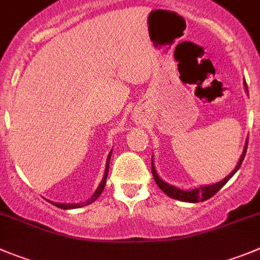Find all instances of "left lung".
<instances>
[{
    "instance_id": "8db88e82",
    "label": "left lung",
    "mask_w": 260,
    "mask_h": 260,
    "mask_svg": "<svg viewBox=\"0 0 260 260\" xmlns=\"http://www.w3.org/2000/svg\"><path fill=\"white\" fill-rule=\"evenodd\" d=\"M244 86H245V90H246V92L249 94V91H247L246 82H244ZM246 149H247V140H246V143H245L244 151H242V154H241V157H240L239 162H237L236 168L232 170V173H231L230 175H227V177H225L223 180L215 183V184L201 185V187H197V188H193V189H188V190L180 189V188L175 187V185L169 184V183L164 182V180L158 177V174H157L156 168H154V164H153V156H152V174H153V178H154V180H156V184L158 185L159 189L162 190L165 194H168L169 197H171V199L178 200V201H183V202H192V204H194V202L205 201V200H209L210 197H213L214 194H215L216 192H218V190L220 189V188H222L223 185H224L225 183H227L236 173H237V170H239L240 166H241L242 161H244V157H245V154H246Z\"/></svg>"
}]
</instances>
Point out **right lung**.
Segmentation results:
<instances>
[{"label": "right lung", "instance_id": "obj_1", "mask_svg": "<svg viewBox=\"0 0 260 260\" xmlns=\"http://www.w3.org/2000/svg\"><path fill=\"white\" fill-rule=\"evenodd\" d=\"M111 156H112V149L111 152H109L108 157H107V162H106V170H104V175H103V179H102L101 184H99V187L95 189V192L92 193V196L90 197L89 200H86V201L83 202H80V204H58V202H51L52 205H55V206H58V208L60 209H64V210H70V209H77V208H82V206H86V205H90L92 204V202L95 201V200H98V197L101 196L102 192H103L104 187H106V183H107V177H108V169H109V159H111Z\"/></svg>", "mask_w": 260, "mask_h": 260}]
</instances>
